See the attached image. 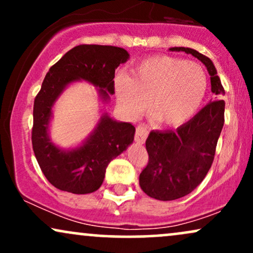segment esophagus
<instances>
[{"label":"esophagus","mask_w":253,"mask_h":253,"mask_svg":"<svg viewBox=\"0 0 253 253\" xmlns=\"http://www.w3.org/2000/svg\"><path fill=\"white\" fill-rule=\"evenodd\" d=\"M147 135H149V128L145 124H139L135 130V141L138 144H144L146 140Z\"/></svg>","instance_id":"obj_1"}]
</instances>
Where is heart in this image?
Returning a JSON list of instances; mask_svg holds the SVG:
<instances>
[{"instance_id":"obj_1","label":"heart","mask_w":253,"mask_h":253,"mask_svg":"<svg viewBox=\"0 0 253 253\" xmlns=\"http://www.w3.org/2000/svg\"><path fill=\"white\" fill-rule=\"evenodd\" d=\"M207 90V77L197 63L170 56L147 58L132 77L115 78L118 102L130 117L147 108L156 123L178 126L193 117Z\"/></svg>"}]
</instances>
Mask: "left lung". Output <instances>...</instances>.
Here are the masks:
<instances>
[{
  "label": "left lung",
  "mask_w": 253,
  "mask_h": 253,
  "mask_svg": "<svg viewBox=\"0 0 253 253\" xmlns=\"http://www.w3.org/2000/svg\"><path fill=\"white\" fill-rule=\"evenodd\" d=\"M201 60L211 76V92L220 96L225 90L208 57L189 47H171ZM223 100L211 101L176 130H152L146 139L149 162L139 176L146 195L161 201L181 199L193 191L210 171L217 139L225 123Z\"/></svg>",
  "instance_id": "8db88e82"
}]
</instances>
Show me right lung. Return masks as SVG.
<instances>
[{
    "label": "right lung",
    "mask_w": 253,
    "mask_h": 253,
    "mask_svg": "<svg viewBox=\"0 0 253 253\" xmlns=\"http://www.w3.org/2000/svg\"><path fill=\"white\" fill-rule=\"evenodd\" d=\"M128 52L117 46L78 45L66 52L46 74L33 107L32 145L40 169L57 189L72 194L96 191L110 161L133 143L135 127L103 114L96 128L80 147L64 151L48 136L52 107L75 81L84 80L100 90L102 100L114 94L115 69L127 62Z\"/></svg>",
    "instance_id": "right-lung-1"
}]
</instances>
